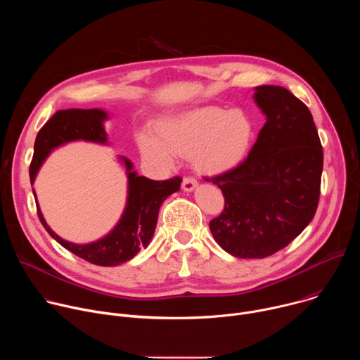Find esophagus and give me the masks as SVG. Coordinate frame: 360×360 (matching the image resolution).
<instances>
[{
  "label": "esophagus",
  "instance_id": "esophagus-1",
  "mask_svg": "<svg viewBox=\"0 0 360 360\" xmlns=\"http://www.w3.org/2000/svg\"><path fill=\"white\" fill-rule=\"evenodd\" d=\"M196 186H198V182H196L193 178L186 176V178L182 179V189H184L185 192H192V191L196 189Z\"/></svg>",
  "mask_w": 360,
  "mask_h": 360
}]
</instances>
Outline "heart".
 Instances as JSON below:
<instances>
[{"instance_id": "heart-1", "label": "heart", "mask_w": 360, "mask_h": 360, "mask_svg": "<svg viewBox=\"0 0 360 360\" xmlns=\"http://www.w3.org/2000/svg\"><path fill=\"white\" fill-rule=\"evenodd\" d=\"M253 141V122L239 110L202 107L169 115L158 124V135L139 136L142 157L169 169L176 157H192L207 175L225 174L243 162Z\"/></svg>"}]
</instances>
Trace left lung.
Here are the masks:
<instances>
[{"instance_id": "left-lung-1", "label": "left lung", "mask_w": 360, "mask_h": 360, "mask_svg": "<svg viewBox=\"0 0 360 360\" xmlns=\"http://www.w3.org/2000/svg\"><path fill=\"white\" fill-rule=\"evenodd\" d=\"M266 117L248 158L211 181L225 196L210 222L217 243L240 259H262L288 246L315 217L323 150L314 117L278 85L255 88ZM210 181V179H208Z\"/></svg>"}]
</instances>
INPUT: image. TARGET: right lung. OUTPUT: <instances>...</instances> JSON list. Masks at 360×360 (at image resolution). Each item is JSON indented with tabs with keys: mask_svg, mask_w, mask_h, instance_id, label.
<instances>
[{
	"mask_svg": "<svg viewBox=\"0 0 360 360\" xmlns=\"http://www.w3.org/2000/svg\"><path fill=\"white\" fill-rule=\"evenodd\" d=\"M108 118L110 115L107 111L98 108L57 111L39 129L35 138L34 157L30 167L31 185L34 184L41 165L54 149L74 141L108 145V135L104 127V122ZM120 162L125 167L128 178L127 203L114 229L98 240L89 243H72L63 239L48 226L37 200L38 218L46 232L70 252L99 266H118L128 262L141 249L149 245L157 228L158 212L162 202L174 192H178L182 182L179 176L168 181H152L146 176H139L128 158L120 157ZM32 192L37 198L34 189Z\"/></svg>",
	"mask_w": 360,
	"mask_h": 360,
	"instance_id": "right-lung-1",
	"label": "right lung"
}]
</instances>
